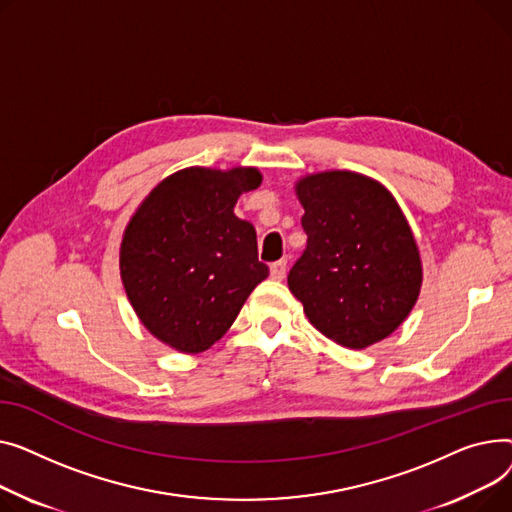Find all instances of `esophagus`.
Masks as SVG:
<instances>
[{"instance_id":"34e87169","label":"esophagus","mask_w":512,"mask_h":512,"mask_svg":"<svg viewBox=\"0 0 512 512\" xmlns=\"http://www.w3.org/2000/svg\"><path fill=\"white\" fill-rule=\"evenodd\" d=\"M285 273H287V260H279V262L270 264V277H273L275 281H283Z\"/></svg>"}]
</instances>
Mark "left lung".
<instances>
[{
  "label": "left lung",
  "instance_id": "left-lung-1",
  "mask_svg": "<svg viewBox=\"0 0 512 512\" xmlns=\"http://www.w3.org/2000/svg\"><path fill=\"white\" fill-rule=\"evenodd\" d=\"M308 246L287 277L312 326L366 349L405 322L424 281L422 256L395 196L355 171L299 177Z\"/></svg>",
  "mask_w": 512,
  "mask_h": 512
}]
</instances>
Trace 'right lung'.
Returning <instances> with one entry per match:
<instances>
[{"mask_svg": "<svg viewBox=\"0 0 512 512\" xmlns=\"http://www.w3.org/2000/svg\"><path fill=\"white\" fill-rule=\"evenodd\" d=\"M256 167H186L140 202L119 246V275L150 335L179 353L213 347L268 277L252 223L235 217Z\"/></svg>", "mask_w": 512, "mask_h": 512, "instance_id": "add662e5", "label": "right lung"}]
</instances>
